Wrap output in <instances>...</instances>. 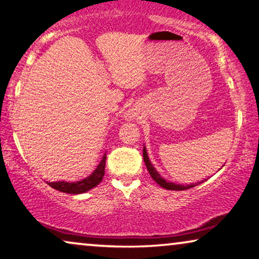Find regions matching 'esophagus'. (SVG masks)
Returning <instances> with one entry per match:
<instances>
[{
  "mask_svg": "<svg viewBox=\"0 0 259 259\" xmlns=\"http://www.w3.org/2000/svg\"><path fill=\"white\" fill-rule=\"evenodd\" d=\"M129 117H133V115H130V116H129Z\"/></svg>",
  "mask_w": 259,
  "mask_h": 259,
  "instance_id": "esophagus-1",
  "label": "esophagus"
}]
</instances>
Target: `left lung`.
I'll return each mask as SVG.
<instances>
[{
  "mask_svg": "<svg viewBox=\"0 0 259 259\" xmlns=\"http://www.w3.org/2000/svg\"><path fill=\"white\" fill-rule=\"evenodd\" d=\"M143 159H144V163L145 165H147V169L149 171V174H150V176L152 177V180H154L156 183L161 185L162 188L167 189V190H177V191H181V190H187V189H190V188H194L196 185L201 183V182H198V183H195V184H190V185H182V184H175V183H171V182H166L164 178L161 177V175L157 172V170L155 169L152 164L149 161V157H148V154H147V150H145V148H143ZM203 182V181H202Z\"/></svg>",
  "mask_w": 259,
  "mask_h": 259,
  "instance_id": "left-lung-1",
  "label": "left lung"
}]
</instances>
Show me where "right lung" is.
Returning a JSON list of instances; mask_svg holds the SVG:
<instances>
[{"label": "right lung", "mask_w": 259, "mask_h": 259, "mask_svg": "<svg viewBox=\"0 0 259 259\" xmlns=\"http://www.w3.org/2000/svg\"><path fill=\"white\" fill-rule=\"evenodd\" d=\"M105 161H107V155L104 154L103 158H102L101 163L96 167V170H95L89 177L84 178V180L79 182H74V183H68V182H52V183H49L48 182V184L53 189H56L58 191L65 192V194H71V195L83 194V192L88 191L90 189L96 187V185L100 184L101 181L103 180Z\"/></svg>", "instance_id": "obj_1"}]
</instances>
